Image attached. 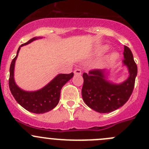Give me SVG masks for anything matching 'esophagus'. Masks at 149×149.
<instances>
[{
    "instance_id": "1",
    "label": "esophagus",
    "mask_w": 149,
    "mask_h": 149,
    "mask_svg": "<svg viewBox=\"0 0 149 149\" xmlns=\"http://www.w3.org/2000/svg\"><path fill=\"white\" fill-rule=\"evenodd\" d=\"M74 74L80 75L81 74H82V72H81V70H79V69H77V70H75L74 71Z\"/></svg>"
}]
</instances>
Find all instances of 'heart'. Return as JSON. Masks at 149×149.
<instances>
[{"mask_svg":"<svg viewBox=\"0 0 149 149\" xmlns=\"http://www.w3.org/2000/svg\"><path fill=\"white\" fill-rule=\"evenodd\" d=\"M109 49V47L108 45H102V46L98 47L96 49V51H95V52L98 54H104V53L107 52ZM119 58H120V54H119L118 53L112 52L109 56L108 59L110 62H114V61H117Z\"/></svg>","mask_w":149,"mask_h":149,"instance_id":"1","label":"heart"}]
</instances>
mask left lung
Listing matches in <instances>:
<instances>
[{"label": "left lung", "mask_w": 149, "mask_h": 149, "mask_svg": "<svg viewBox=\"0 0 149 149\" xmlns=\"http://www.w3.org/2000/svg\"><path fill=\"white\" fill-rule=\"evenodd\" d=\"M123 67H126L128 77L120 83L110 81V70H95L82 74V96L88 107L99 113H109L120 108L128 101L133 91L138 68L128 47L124 48Z\"/></svg>", "instance_id": "obj_1"}]
</instances>
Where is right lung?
I'll use <instances>...</instances> for the list:
<instances>
[{
    "label": "right lung",
    "instance_id": "obj_1",
    "mask_svg": "<svg viewBox=\"0 0 149 149\" xmlns=\"http://www.w3.org/2000/svg\"><path fill=\"white\" fill-rule=\"evenodd\" d=\"M42 37H35L19 46L17 56L11 61L10 66L9 88L16 101L23 108L35 114H43L55 108L59 102L60 94L62 87L72 79L73 72L70 74H58L46 85L38 91H26L20 88L14 79V67L21 47L30 42L41 39Z\"/></svg>",
    "mask_w": 149,
    "mask_h": 149
}]
</instances>
